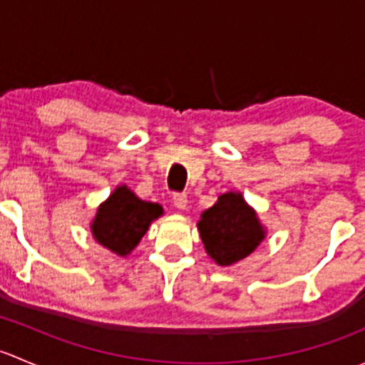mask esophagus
<instances>
[{"mask_svg":"<svg viewBox=\"0 0 365 365\" xmlns=\"http://www.w3.org/2000/svg\"><path fill=\"white\" fill-rule=\"evenodd\" d=\"M173 205H175L178 210H185L187 208V194H175V196H173Z\"/></svg>","mask_w":365,"mask_h":365,"instance_id":"34e87169","label":"esophagus"}]
</instances>
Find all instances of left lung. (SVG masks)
<instances>
[{"mask_svg": "<svg viewBox=\"0 0 365 365\" xmlns=\"http://www.w3.org/2000/svg\"><path fill=\"white\" fill-rule=\"evenodd\" d=\"M197 230L208 256L220 267L247 257L267 235L240 192L220 194L217 203L201 213Z\"/></svg>", "mask_w": 365, "mask_h": 365, "instance_id": "1", "label": "left lung"}]
</instances>
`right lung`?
I'll use <instances>...</instances> for the list:
<instances>
[{
  "instance_id": "right-lung-1",
  "label": "right lung",
  "mask_w": 365,
  "mask_h": 365,
  "mask_svg": "<svg viewBox=\"0 0 365 365\" xmlns=\"http://www.w3.org/2000/svg\"><path fill=\"white\" fill-rule=\"evenodd\" d=\"M162 213L160 205L139 200L127 185H120L98 206L90 227L98 244L118 256H127Z\"/></svg>"
}]
</instances>
